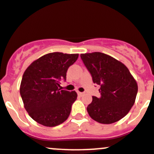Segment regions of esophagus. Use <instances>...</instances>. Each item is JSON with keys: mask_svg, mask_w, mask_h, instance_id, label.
Instances as JSON below:
<instances>
[{"mask_svg": "<svg viewBox=\"0 0 154 154\" xmlns=\"http://www.w3.org/2000/svg\"><path fill=\"white\" fill-rule=\"evenodd\" d=\"M77 94H78L79 96H82V95H83V93H82V92L78 91V92H77Z\"/></svg>", "mask_w": 154, "mask_h": 154, "instance_id": "esophagus-1", "label": "esophagus"}]
</instances>
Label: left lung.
Here are the masks:
<instances>
[{
    "label": "left lung",
    "instance_id": "obj_1",
    "mask_svg": "<svg viewBox=\"0 0 154 154\" xmlns=\"http://www.w3.org/2000/svg\"><path fill=\"white\" fill-rule=\"evenodd\" d=\"M92 76L100 86L101 97H92L87 107L91 118L102 124H111L124 117L135 103L137 81L122 62L101 52L80 54Z\"/></svg>",
    "mask_w": 154,
    "mask_h": 154
}]
</instances>
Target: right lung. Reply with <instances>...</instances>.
<instances>
[{
	"instance_id": "add662e5",
	"label": "right lung",
	"mask_w": 154,
	"mask_h": 154,
	"mask_svg": "<svg viewBox=\"0 0 154 154\" xmlns=\"http://www.w3.org/2000/svg\"><path fill=\"white\" fill-rule=\"evenodd\" d=\"M78 56L48 53L35 60L26 69L20 93L24 108L35 122L54 127L68 119L77 94L75 91L62 90L60 81L66 80L68 69Z\"/></svg>"
}]
</instances>
